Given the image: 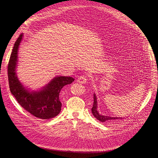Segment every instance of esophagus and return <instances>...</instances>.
<instances>
[{
	"label": "esophagus",
	"instance_id": "esophagus-1",
	"mask_svg": "<svg viewBox=\"0 0 158 158\" xmlns=\"http://www.w3.org/2000/svg\"><path fill=\"white\" fill-rule=\"evenodd\" d=\"M87 77L85 76H81L77 79V82L82 84H85L87 82Z\"/></svg>",
	"mask_w": 158,
	"mask_h": 158
}]
</instances>
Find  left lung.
Wrapping results in <instances>:
<instances>
[{
    "label": "left lung",
    "instance_id": "8db88e82",
    "mask_svg": "<svg viewBox=\"0 0 158 158\" xmlns=\"http://www.w3.org/2000/svg\"><path fill=\"white\" fill-rule=\"evenodd\" d=\"M98 108V102H97V98L96 94H94V104L92 107V113L93 116L101 122H112L118 119H122V118H118V117H110L108 116H104L101 115L99 113L98 110H97Z\"/></svg>",
    "mask_w": 158,
    "mask_h": 158
}]
</instances>
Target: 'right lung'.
Wrapping results in <instances>:
<instances>
[{"label":"right lung","mask_w":158,"mask_h":158,"mask_svg":"<svg viewBox=\"0 0 158 158\" xmlns=\"http://www.w3.org/2000/svg\"><path fill=\"white\" fill-rule=\"evenodd\" d=\"M23 34H21L15 41L8 64L7 73L10 93L18 103L35 117L42 119L53 118L61 110L62 104L59 100L61 89L64 85L71 84L74 79L58 76L40 91L31 92L26 89L19 81L15 71L17 52Z\"/></svg>","instance_id":"1"}]
</instances>
